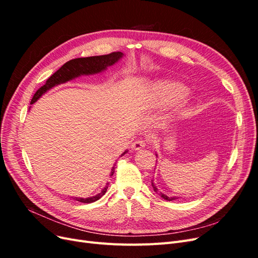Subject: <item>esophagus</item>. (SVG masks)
Segmentation results:
<instances>
[{"label": "esophagus", "instance_id": "1", "mask_svg": "<svg viewBox=\"0 0 258 258\" xmlns=\"http://www.w3.org/2000/svg\"><path fill=\"white\" fill-rule=\"evenodd\" d=\"M145 146H146V141L144 139H137L136 141L132 143V145H131L132 150H135V151L142 150V148H144Z\"/></svg>", "mask_w": 258, "mask_h": 258}]
</instances>
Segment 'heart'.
<instances>
[{
    "label": "heart",
    "instance_id": "obj_1",
    "mask_svg": "<svg viewBox=\"0 0 258 258\" xmlns=\"http://www.w3.org/2000/svg\"><path fill=\"white\" fill-rule=\"evenodd\" d=\"M187 95L185 86L174 82H158L151 88V99L153 103L157 106H168L184 99ZM179 110L184 111L185 107L181 106Z\"/></svg>",
    "mask_w": 258,
    "mask_h": 258
}]
</instances>
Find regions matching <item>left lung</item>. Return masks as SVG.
Here are the masks:
<instances>
[{
    "label": "left lung",
    "mask_w": 258,
    "mask_h": 258,
    "mask_svg": "<svg viewBox=\"0 0 258 258\" xmlns=\"http://www.w3.org/2000/svg\"><path fill=\"white\" fill-rule=\"evenodd\" d=\"M157 156V155H156ZM152 186H153V188H154V190L157 192L159 196L162 198V199H165V200H168V201H173V200H176V199H178V198H176V197H169V196H167V195H165V194H162L161 191H159L158 190V188L157 187H156V185H155V183H154V179H152Z\"/></svg>",
    "instance_id": "left-lung-1"
}]
</instances>
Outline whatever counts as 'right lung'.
<instances>
[{"label": "right lung", "instance_id": "right-lung-1", "mask_svg": "<svg viewBox=\"0 0 258 258\" xmlns=\"http://www.w3.org/2000/svg\"><path fill=\"white\" fill-rule=\"evenodd\" d=\"M122 56H123L122 52L116 51L108 54H103V56L76 58L66 62V63L62 66L57 72H54L49 79L46 81L45 85L42 86V87L34 93L32 100H31V104L36 102V101L40 99L45 92H47L49 89L54 87V86L74 80L81 75H90V74H97L100 72H103L104 70L107 69V67L115 64ZM128 151L123 152L122 155H124ZM114 172H115V167L112 168L110 176H112ZM107 187H108V183H106L104 188L99 194H97L96 196H92L89 198L75 197L74 200L83 202V204H91V202H95L103 196L107 190Z\"/></svg>", "mask_w": 258, "mask_h": 258}]
</instances>
